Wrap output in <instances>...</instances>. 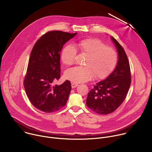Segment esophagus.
<instances>
[{
    "instance_id": "34e87169",
    "label": "esophagus",
    "mask_w": 152,
    "mask_h": 152,
    "mask_svg": "<svg viewBox=\"0 0 152 152\" xmlns=\"http://www.w3.org/2000/svg\"><path fill=\"white\" fill-rule=\"evenodd\" d=\"M78 86V83H72V88H76V86Z\"/></svg>"
}]
</instances>
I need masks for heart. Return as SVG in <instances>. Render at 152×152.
Here are the masks:
<instances>
[{"label":"heart","instance_id":"heart-1","mask_svg":"<svg viewBox=\"0 0 152 152\" xmlns=\"http://www.w3.org/2000/svg\"><path fill=\"white\" fill-rule=\"evenodd\" d=\"M80 52L86 56L83 65L71 68L65 73L66 78L75 83L86 82L92 77L103 79L115 67L117 55L115 51L97 39L88 38L81 40L76 44ZM77 50L72 46H65L61 52V60L66 66H71L75 61Z\"/></svg>","mask_w":152,"mask_h":152}]
</instances>
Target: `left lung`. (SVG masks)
<instances>
[{
  "mask_svg": "<svg viewBox=\"0 0 152 152\" xmlns=\"http://www.w3.org/2000/svg\"><path fill=\"white\" fill-rule=\"evenodd\" d=\"M111 39L118 52L115 69L105 79L96 83L86 99L87 106L102 115L113 113L121 104L131 83L129 62L124 50L113 37Z\"/></svg>",
  "mask_w": 152,
  "mask_h": 152,
  "instance_id": "8db88e82",
  "label": "left lung"
}]
</instances>
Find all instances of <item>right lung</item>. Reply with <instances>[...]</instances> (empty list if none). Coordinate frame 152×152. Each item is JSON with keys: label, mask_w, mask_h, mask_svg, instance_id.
<instances>
[{"label": "right lung", "mask_w": 152, "mask_h": 152, "mask_svg": "<svg viewBox=\"0 0 152 152\" xmlns=\"http://www.w3.org/2000/svg\"><path fill=\"white\" fill-rule=\"evenodd\" d=\"M59 31L48 32L35 44L31 53L24 86L31 103L45 113H53L66 105L72 86L66 80L54 85L61 76L60 53L63 46L77 35Z\"/></svg>", "instance_id": "right-lung-1"}]
</instances>
